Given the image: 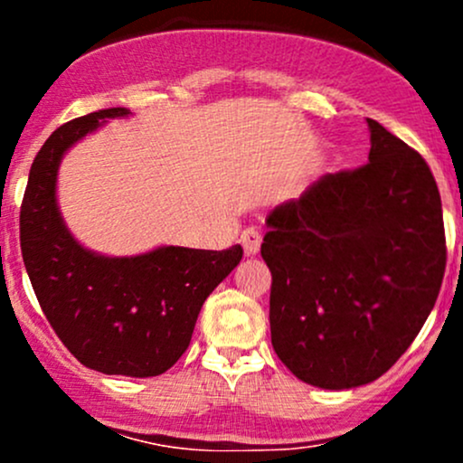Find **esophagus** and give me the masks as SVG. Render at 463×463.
Masks as SVG:
<instances>
[{
  "label": "esophagus",
  "mask_w": 463,
  "mask_h": 463,
  "mask_svg": "<svg viewBox=\"0 0 463 463\" xmlns=\"http://www.w3.org/2000/svg\"><path fill=\"white\" fill-rule=\"evenodd\" d=\"M261 232L257 231V228H246V231L241 232V246L246 250V254H257L259 248H261Z\"/></svg>",
  "instance_id": "34e87169"
}]
</instances>
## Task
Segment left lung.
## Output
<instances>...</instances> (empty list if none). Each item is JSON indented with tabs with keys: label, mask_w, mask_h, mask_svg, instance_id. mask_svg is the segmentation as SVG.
I'll return each instance as SVG.
<instances>
[{
	"label": "left lung",
	"mask_w": 463,
	"mask_h": 463,
	"mask_svg": "<svg viewBox=\"0 0 463 463\" xmlns=\"http://www.w3.org/2000/svg\"><path fill=\"white\" fill-rule=\"evenodd\" d=\"M368 126V163L326 174L265 217L272 346L324 390L385 374L427 322L446 269L431 169L379 121Z\"/></svg>",
	"instance_id": "left-lung-1"
}]
</instances>
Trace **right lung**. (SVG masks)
<instances>
[{
  "label": "right lung",
  "mask_w": 463,
  "mask_h": 463,
  "mask_svg": "<svg viewBox=\"0 0 463 463\" xmlns=\"http://www.w3.org/2000/svg\"><path fill=\"white\" fill-rule=\"evenodd\" d=\"M104 109L50 135L30 167L21 202V254L47 322L69 353L104 374L156 376L183 357L198 313L241 261V246H165L130 259L98 257L73 241L56 206V169L69 146L106 117Z\"/></svg>",
  "instance_id": "1"
}]
</instances>
